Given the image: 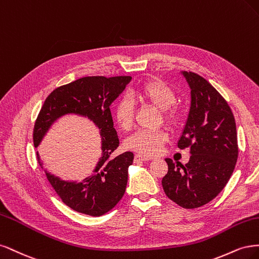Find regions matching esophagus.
Masks as SVG:
<instances>
[{"label": "esophagus", "instance_id": "1", "mask_svg": "<svg viewBox=\"0 0 259 259\" xmlns=\"http://www.w3.org/2000/svg\"><path fill=\"white\" fill-rule=\"evenodd\" d=\"M151 159H152L151 157L141 155V154H137L136 157H135V160L136 161H148V160H151Z\"/></svg>", "mask_w": 259, "mask_h": 259}]
</instances>
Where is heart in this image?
Listing matches in <instances>:
<instances>
[{
    "mask_svg": "<svg viewBox=\"0 0 259 259\" xmlns=\"http://www.w3.org/2000/svg\"><path fill=\"white\" fill-rule=\"evenodd\" d=\"M135 96L142 101L154 105L162 111V118L168 124H177L181 119V111L177 102V94L164 81L160 79H149L141 84ZM135 105L128 97L120 98L115 106V120L122 130H128L132 126ZM168 137L162 131L139 130L126 140V146L132 151L148 156L161 152L162 145Z\"/></svg>",
    "mask_w": 259,
    "mask_h": 259,
    "instance_id": "obj_1",
    "label": "heart"
}]
</instances>
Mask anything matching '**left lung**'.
Masks as SVG:
<instances>
[{
    "mask_svg": "<svg viewBox=\"0 0 259 259\" xmlns=\"http://www.w3.org/2000/svg\"><path fill=\"white\" fill-rule=\"evenodd\" d=\"M183 75L190 88L191 103L178 146L188 147L191 155L185 165L166 158L168 173L161 184L173 202L196 208L210 202L226 186L239 148L235 117L226 100L200 75Z\"/></svg>",
    "mask_w": 259,
    "mask_h": 259,
    "instance_id": "8db88e82",
    "label": "left lung"
}]
</instances>
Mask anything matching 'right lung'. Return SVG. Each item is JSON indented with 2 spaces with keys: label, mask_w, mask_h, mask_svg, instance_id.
<instances>
[{
  "label": "right lung",
  "mask_w": 259,
  "mask_h": 259,
  "mask_svg": "<svg viewBox=\"0 0 259 259\" xmlns=\"http://www.w3.org/2000/svg\"><path fill=\"white\" fill-rule=\"evenodd\" d=\"M131 76H87L68 85L56 88L41 106L33 129V142L37 147L52 124L66 114L89 118L100 129L102 138V156L94 173L84 181H63L46 172V177L64 204L72 210L90 216H101L117 204L128 182V168L133 162V153L126 152L116 157L111 155L119 145L117 132L110 106ZM37 162L43 168L36 153Z\"/></svg>",
  "instance_id": "right-lung-1"
}]
</instances>
